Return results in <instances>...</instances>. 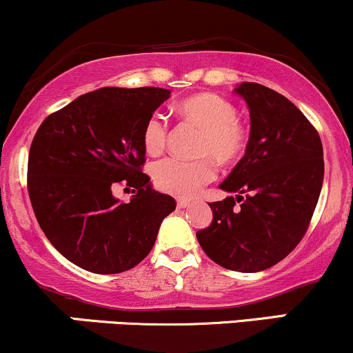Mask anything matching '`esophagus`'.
I'll list each match as a JSON object with an SVG mask.
<instances>
[{
  "label": "esophagus",
  "mask_w": 353,
  "mask_h": 353,
  "mask_svg": "<svg viewBox=\"0 0 353 353\" xmlns=\"http://www.w3.org/2000/svg\"><path fill=\"white\" fill-rule=\"evenodd\" d=\"M176 205H178V208H188L192 203H190V200H185V198H180V200L176 201Z\"/></svg>",
  "instance_id": "obj_1"
}]
</instances>
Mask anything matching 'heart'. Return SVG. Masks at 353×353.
I'll return each mask as SVG.
<instances>
[{
  "label": "heart",
  "instance_id": "heart-1",
  "mask_svg": "<svg viewBox=\"0 0 353 353\" xmlns=\"http://www.w3.org/2000/svg\"><path fill=\"white\" fill-rule=\"evenodd\" d=\"M178 112L205 130L200 143L201 155L213 157L221 165H233L243 159L248 147V130L238 120V109L233 102L218 94H194L178 103ZM167 120L159 114L152 115L145 122L142 134L145 152L152 157L160 155L167 147ZM152 175L161 192L190 198L216 176V167L210 159L198 161L168 159L157 163Z\"/></svg>",
  "mask_w": 353,
  "mask_h": 353
}]
</instances>
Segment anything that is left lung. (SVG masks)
I'll use <instances>...</instances> for the list:
<instances>
[{
  "label": "left lung",
  "mask_w": 353,
  "mask_h": 353,
  "mask_svg": "<svg viewBox=\"0 0 353 353\" xmlns=\"http://www.w3.org/2000/svg\"><path fill=\"white\" fill-rule=\"evenodd\" d=\"M234 92L248 103L251 134L219 188L236 198L210 203L213 221L196 238L219 266L258 272L283 261L307 231L324 181V150L312 123L284 95L256 82H241Z\"/></svg>",
  "instance_id": "obj_1"
}]
</instances>
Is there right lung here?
Wrapping results in <instances>:
<instances>
[{
    "label": "right lung",
    "instance_id": "obj_1",
    "mask_svg": "<svg viewBox=\"0 0 353 353\" xmlns=\"http://www.w3.org/2000/svg\"><path fill=\"white\" fill-rule=\"evenodd\" d=\"M170 99L160 87H102L54 112L37 128L28 159V192L46 238L95 274L135 268L176 208L142 173L145 122ZM135 188L130 203L111 190Z\"/></svg>",
    "mask_w": 353,
    "mask_h": 353
}]
</instances>
